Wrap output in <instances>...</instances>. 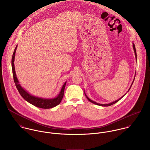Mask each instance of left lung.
Listing matches in <instances>:
<instances>
[{"mask_svg":"<svg viewBox=\"0 0 150 150\" xmlns=\"http://www.w3.org/2000/svg\"><path fill=\"white\" fill-rule=\"evenodd\" d=\"M133 50H134V54H135V57H136V60H137V55H136V48H135V45H134V43H133ZM134 79H135V77H134V79H133V82H132V84H131V86H130V87L129 88V89L128 91H129V89H130V88H131V86H132V84H133V82H134ZM84 93H85V95H86V98H87V99L89 101V102H91V103H94V104H95V105H98V106H111V105H114V104H115V103H117V102H118L121 98H122L124 96V95H125V94L124 95H123L121 98H120L119 99H118V100H115V101H114V102H111V103H108V104H100V103H96V102H94V101H93V100H91L87 96H86V93H85V92H84Z\"/></svg>","mask_w":150,"mask_h":150,"instance_id":"8db88e82","label":"left lung"}]
</instances>
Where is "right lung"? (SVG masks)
<instances>
[{"label":"right lung","mask_w":150,"mask_h":150,"mask_svg":"<svg viewBox=\"0 0 150 150\" xmlns=\"http://www.w3.org/2000/svg\"><path fill=\"white\" fill-rule=\"evenodd\" d=\"M17 47V45L16 47V48H15L13 54L12 59H11V66H12V70H13V75L14 81V83L16 84V86L19 93L21 95L22 97L26 101H27L29 103L32 104V105H33L36 107L42 108H46V109L47 108H51L55 107L57 105H58L61 103V100H62V99L64 97V88H65L66 82H65V83L64 84V86H62L59 95L56 98H52V99H44V98L34 96L31 95L30 94H29L19 84L18 80L17 77L16 76L14 62V58H15V55H16V51Z\"/></svg>","instance_id":"add662e5"}]
</instances>
